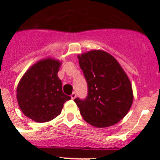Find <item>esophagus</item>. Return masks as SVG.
I'll return each instance as SVG.
<instances>
[{
  "label": "esophagus",
  "instance_id": "34e87169",
  "mask_svg": "<svg viewBox=\"0 0 160 160\" xmlns=\"http://www.w3.org/2000/svg\"><path fill=\"white\" fill-rule=\"evenodd\" d=\"M76 96H77V94H76L75 92H73V93H72L71 95H70V97H71L72 99H74V98H76Z\"/></svg>",
  "mask_w": 160,
  "mask_h": 160
}]
</instances>
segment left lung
<instances>
[{
    "label": "left lung",
    "mask_w": 160,
    "mask_h": 160,
    "mask_svg": "<svg viewBox=\"0 0 160 160\" xmlns=\"http://www.w3.org/2000/svg\"><path fill=\"white\" fill-rule=\"evenodd\" d=\"M78 58L88 87L85 99H74L83 119L100 128L119 122L132 105L133 91L118 61L103 50H91Z\"/></svg>",
    "instance_id": "1"
}]
</instances>
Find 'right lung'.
Returning a JSON list of instances; mask_svg holds the SVG:
<instances>
[{"label": "right lung", "mask_w": 160, "mask_h": 160, "mask_svg": "<svg viewBox=\"0 0 160 160\" xmlns=\"http://www.w3.org/2000/svg\"><path fill=\"white\" fill-rule=\"evenodd\" d=\"M61 62L46 58L31 66L17 88V99L23 114L37 122L50 121L61 114L63 105L71 98L62 91L58 77Z\"/></svg>", "instance_id": "add662e5"}]
</instances>
